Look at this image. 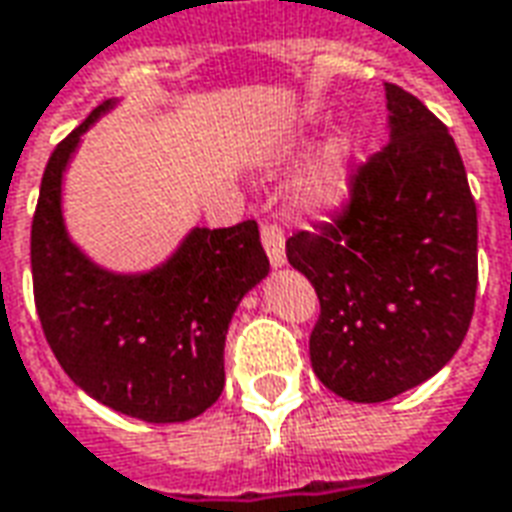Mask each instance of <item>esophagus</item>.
Instances as JSON below:
<instances>
[{
  "instance_id": "1",
  "label": "esophagus",
  "mask_w": 512,
  "mask_h": 512,
  "mask_svg": "<svg viewBox=\"0 0 512 512\" xmlns=\"http://www.w3.org/2000/svg\"><path fill=\"white\" fill-rule=\"evenodd\" d=\"M263 246H266V255L271 260V266H285V230L274 222L263 224Z\"/></svg>"
}]
</instances>
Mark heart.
Masks as SVG:
<instances>
[{
    "label": "heart",
    "instance_id": "b5f03b06",
    "mask_svg": "<svg viewBox=\"0 0 512 512\" xmlns=\"http://www.w3.org/2000/svg\"><path fill=\"white\" fill-rule=\"evenodd\" d=\"M348 158H351V145L348 142H332L326 147L301 178V200L307 202L310 208H334V205H340L345 191H348Z\"/></svg>",
    "mask_w": 512,
    "mask_h": 512
}]
</instances>
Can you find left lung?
I'll return each instance as SVG.
<instances>
[{"mask_svg": "<svg viewBox=\"0 0 512 512\" xmlns=\"http://www.w3.org/2000/svg\"><path fill=\"white\" fill-rule=\"evenodd\" d=\"M386 109L389 142L351 169L343 208L285 244L321 301L312 370L354 403L436 376L469 332L477 290V205L455 139L397 84Z\"/></svg>", "mask_w": 512, "mask_h": 512, "instance_id": "obj_1", "label": "left lung"}]
</instances>
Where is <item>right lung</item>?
Instances as JSON below:
<instances>
[{
    "label": "right lung",
    "mask_w": 512,
    "mask_h": 512,
    "mask_svg": "<svg viewBox=\"0 0 512 512\" xmlns=\"http://www.w3.org/2000/svg\"><path fill=\"white\" fill-rule=\"evenodd\" d=\"M54 147L32 219V288L62 370L98 403L145 422H186L224 389V337L238 301L268 274L255 219L194 227L164 266L112 274L79 252L62 222V172L79 136Z\"/></svg>",
    "instance_id": "obj_1"
}]
</instances>
